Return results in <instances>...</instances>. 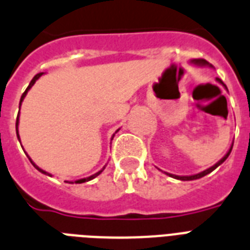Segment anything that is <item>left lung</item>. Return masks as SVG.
<instances>
[{
  "label": "left lung",
  "instance_id": "8db88e82",
  "mask_svg": "<svg viewBox=\"0 0 250 250\" xmlns=\"http://www.w3.org/2000/svg\"><path fill=\"white\" fill-rule=\"evenodd\" d=\"M191 62H194V64H196V65H199V66H210V68H213V65H210L209 62H207V60H204V59H192ZM216 81L218 83H221V84H222V86H224L225 88H226V90H227L226 84H225V83L222 82V81H221L220 78H216ZM232 145H234V143H232ZM232 145H231V147H230V149H229V151H227L226 155H225V157L222 158V159L218 160V162H217V163L214 164V166H212V167L208 168V169H206V171L200 172V173L191 174V176H176V174L167 173V172H164V173L168 174V176H171V177H173V178H177V180H181V181H192V180H198V178L204 177V176H207V174H208V173H210V172L214 171V169H216V168L218 167V166H221V164L224 163L225 160H226L227 158H229V155H230V153H231V150H232Z\"/></svg>",
  "mask_w": 250,
  "mask_h": 250
}]
</instances>
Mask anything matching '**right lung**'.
Returning <instances> with one entry per match:
<instances>
[{
	"mask_svg": "<svg viewBox=\"0 0 250 250\" xmlns=\"http://www.w3.org/2000/svg\"><path fill=\"white\" fill-rule=\"evenodd\" d=\"M42 74H43V73H38V74H36V76H34V78L32 79V81H30L29 86L26 87L25 92H24L23 95H21V99H20V104H19V105H21V103H23L24 97H25V95H26V93H28V91H29L30 88H32V86H33L34 83H36V81H37V79L40 78V77L42 76ZM18 125H19V115H18V118H16V136H18V140H19V141H20V136H19V131H18ZM118 131H119V129H117V131H115V133H117V132H118ZM115 133H114V135H115ZM114 135L111 136V140H113V137H114ZM28 158H29V155H28ZM29 160H30V163H32V164H33V166H34V168H36V169H38V171H40L41 173H43V174H47V176H51V174L48 173V172L43 171V169H41V168L38 167L37 164L34 163L33 160L30 159V158H29ZM104 169H105V167L103 168V169H101V171L96 172V173H95V174H92V176H90V177H86V178H81V180H77V181H74V182H76V184H83V182L91 181V180H93V178H95V177H97V176H99V174H100L101 172L104 171ZM65 182H69V184H73V181H65Z\"/></svg>",
	"mask_w": 250,
	"mask_h": 250,
	"instance_id": "1",
	"label": "right lung"
}]
</instances>
